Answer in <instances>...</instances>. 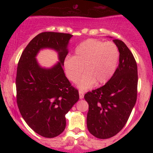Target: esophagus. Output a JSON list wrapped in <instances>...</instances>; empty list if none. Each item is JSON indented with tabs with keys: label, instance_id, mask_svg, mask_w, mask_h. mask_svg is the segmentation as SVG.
<instances>
[{
	"label": "esophagus",
	"instance_id": "esophagus-1",
	"mask_svg": "<svg viewBox=\"0 0 153 153\" xmlns=\"http://www.w3.org/2000/svg\"><path fill=\"white\" fill-rule=\"evenodd\" d=\"M79 96H80V99H83V97H84V92H83V91H79Z\"/></svg>",
	"mask_w": 153,
	"mask_h": 153
}]
</instances>
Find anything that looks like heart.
<instances>
[{
  "instance_id": "1",
  "label": "heart",
  "mask_w": 153,
  "mask_h": 153,
  "mask_svg": "<svg viewBox=\"0 0 153 153\" xmlns=\"http://www.w3.org/2000/svg\"><path fill=\"white\" fill-rule=\"evenodd\" d=\"M119 59V51L114 43L91 39L77 47L74 57L65 60L64 69L68 78L76 82L84 68L86 74L78 82V87L85 90L96 82L102 85L109 81L114 74Z\"/></svg>"
}]
</instances>
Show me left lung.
I'll list each match as a JSON object with an SVG mask.
<instances>
[{
	"mask_svg": "<svg viewBox=\"0 0 153 153\" xmlns=\"http://www.w3.org/2000/svg\"><path fill=\"white\" fill-rule=\"evenodd\" d=\"M119 51V63L104 85L88 92L87 127L99 139L112 137L122 129L134 108L137 95V65L131 51L122 41L114 39Z\"/></svg>",
	"mask_w": 153,
	"mask_h": 153,
	"instance_id": "1",
	"label": "left lung"
}]
</instances>
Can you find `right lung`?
I'll list each match as a JSON object with an SVG mask.
<instances>
[{"label":"right lung","instance_id":"obj_1","mask_svg":"<svg viewBox=\"0 0 153 153\" xmlns=\"http://www.w3.org/2000/svg\"><path fill=\"white\" fill-rule=\"evenodd\" d=\"M73 35L47 32L36 35L22 52L17 67L16 102L26 124L41 136L53 138L64 131L66 114L79 99L78 91L66 78L62 66ZM55 50L59 62L42 68L36 59L42 48Z\"/></svg>","mask_w":153,"mask_h":153}]
</instances>
